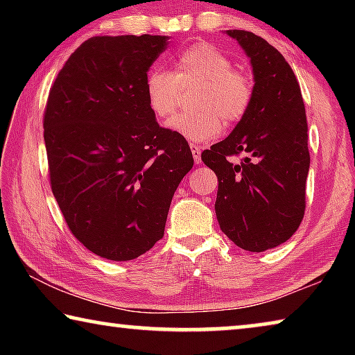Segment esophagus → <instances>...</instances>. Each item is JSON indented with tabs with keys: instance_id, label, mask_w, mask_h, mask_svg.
I'll return each instance as SVG.
<instances>
[{
	"instance_id": "esophagus-1",
	"label": "esophagus",
	"mask_w": 355,
	"mask_h": 355,
	"mask_svg": "<svg viewBox=\"0 0 355 355\" xmlns=\"http://www.w3.org/2000/svg\"><path fill=\"white\" fill-rule=\"evenodd\" d=\"M191 152H192V156H194V161L196 164H200V155H202V148L200 146H196V144H191Z\"/></svg>"
}]
</instances>
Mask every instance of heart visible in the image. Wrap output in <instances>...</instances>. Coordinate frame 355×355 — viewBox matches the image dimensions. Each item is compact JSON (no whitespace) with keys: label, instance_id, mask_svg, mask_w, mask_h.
<instances>
[{"label":"heart","instance_id":"heart-1","mask_svg":"<svg viewBox=\"0 0 355 355\" xmlns=\"http://www.w3.org/2000/svg\"><path fill=\"white\" fill-rule=\"evenodd\" d=\"M202 83L196 106L200 111L180 114L169 127L188 141L203 142L218 136L222 120L239 122L254 100V81L233 69L225 53L208 42L184 46L175 56V73L164 67L150 69L146 76V98L155 116L171 117L177 111L182 84Z\"/></svg>","mask_w":355,"mask_h":355}]
</instances>
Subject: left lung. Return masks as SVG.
I'll return each mask as SVG.
<instances>
[{
  "mask_svg": "<svg viewBox=\"0 0 355 355\" xmlns=\"http://www.w3.org/2000/svg\"><path fill=\"white\" fill-rule=\"evenodd\" d=\"M250 58L254 100L202 161L219 182L216 218L238 248L264 252L288 241L305 213L310 153L305 106L290 64L254 33L227 31ZM244 154L239 164L230 158Z\"/></svg>",
  "mask_w": 355,
  "mask_h": 355,
  "instance_id": "left-lung-1",
  "label": "left lung"
}]
</instances>
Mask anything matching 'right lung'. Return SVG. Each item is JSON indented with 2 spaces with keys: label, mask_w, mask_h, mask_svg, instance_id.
<instances>
[{
  "label": "right lung",
  "mask_w": 355,
  "mask_h": 355,
  "mask_svg": "<svg viewBox=\"0 0 355 355\" xmlns=\"http://www.w3.org/2000/svg\"><path fill=\"white\" fill-rule=\"evenodd\" d=\"M166 45V35H95L48 94L51 191L73 236L106 260H135L164 236L173 192L194 166L184 137L159 127L146 98Z\"/></svg>",
  "instance_id": "add662e5"
}]
</instances>
